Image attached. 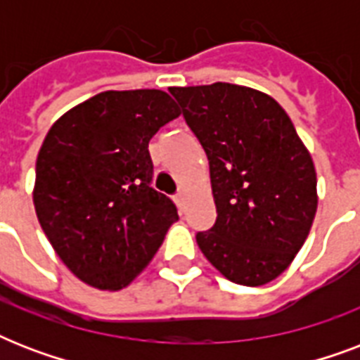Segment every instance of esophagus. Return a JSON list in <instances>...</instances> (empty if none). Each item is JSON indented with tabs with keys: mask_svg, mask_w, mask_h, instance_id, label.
Instances as JSON below:
<instances>
[{
	"mask_svg": "<svg viewBox=\"0 0 360 360\" xmlns=\"http://www.w3.org/2000/svg\"><path fill=\"white\" fill-rule=\"evenodd\" d=\"M175 203H177L181 209H183V203H185V192L179 191L177 194H175Z\"/></svg>",
	"mask_w": 360,
	"mask_h": 360,
	"instance_id": "obj_1",
	"label": "esophagus"
}]
</instances>
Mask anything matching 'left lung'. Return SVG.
I'll return each instance as SVG.
<instances>
[{"mask_svg": "<svg viewBox=\"0 0 360 360\" xmlns=\"http://www.w3.org/2000/svg\"><path fill=\"white\" fill-rule=\"evenodd\" d=\"M209 160L217 222L198 231L226 278L263 285L290 267L318 209L312 157L290 115L252 87H169Z\"/></svg>", "mask_w": 360, "mask_h": 360, "instance_id": "1", "label": "left lung"}]
</instances>
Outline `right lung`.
Returning <instances> with one entry per match:
<instances>
[{
    "instance_id": "1",
    "label": "right lung",
    "mask_w": 360,
    "mask_h": 360,
    "mask_svg": "<svg viewBox=\"0 0 360 360\" xmlns=\"http://www.w3.org/2000/svg\"><path fill=\"white\" fill-rule=\"evenodd\" d=\"M179 114L160 89L104 91L48 130L37 157L35 213L82 282L110 291L129 285L179 220L174 202L151 186L147 149Z\"/></svg>"
}]
</instances>
